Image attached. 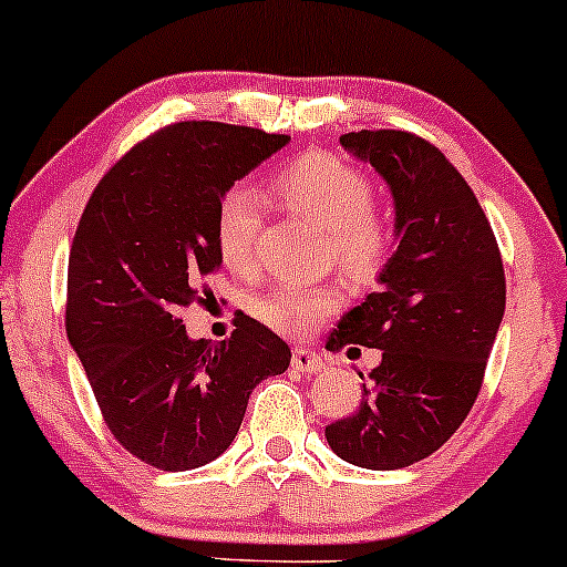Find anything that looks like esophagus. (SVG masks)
Returning a JSON list of instances; mask_svg holds the SVG:
<instances>
[{
  "mask_svg": "<svg viewBox=\"0 0 567 567\" xmlns=\"http://www.w3.org/2000/svg\"><path fill=\"white\" fill-rule=\"evenodd\" d=\"M291 367L297 369V372H305V374H313V372H321L323 367V359L318 355L316 351H310V348H295L291 351Z\"/></svg>",
  "mask_w": 567,
  "mask_h": 567,
  "instance_id": "1",
  "label": "esophagus"
}]
</instances>
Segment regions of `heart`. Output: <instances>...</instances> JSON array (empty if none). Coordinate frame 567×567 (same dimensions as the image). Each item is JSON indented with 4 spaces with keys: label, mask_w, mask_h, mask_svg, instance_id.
<instances>
[{
    "label": "heart",
    "mask_w": 567,
    "mask_h": 567,
    "mask_svg": "<svg viewBox=\"0 0 567 567\" xmlns=\"http://www.w3.org/2000/svg\"><path fill=\"white\" fill-rule=\"evenodd\" d=\"M270 187L284 208L327 230V259L348 281L372 284L391 262L396 227L372 206V182L353 163L323 150L305 152L272 176ZM257 200L246 189H230L216 208V249L235 276L257 270ZM337 308L334 286H272L251 302L254 316L286 337L310 334Z\"/></svg>",
    "instance_id": "obj_1"
}]
</instances>
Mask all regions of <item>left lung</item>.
I'll return each mask as SVG.
<instances>
[{"instance_id":"1","label":"left lung","mask_w":567,"mask_h":567,"mask_svg":"<svg viewBox=\"0 0 567 567\" xmlns=\"http://www.w3.org/2000/svg\"><path fill=\"white\" fill-rule=\"evenodd\" d=\"M340 144L391 184L399 246L380 291L327 342L383 351L369 372L374 388L327 425V442L353 466L391 472L436 453L472 412L506 308L504 259L472 187L434 144L391 128Z\"/></svg>"}]
</instances>
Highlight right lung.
<instances>
[{"label":"right lung","instance_id":"1","mask_svg":"<svg viewBox=\"0 0 567 567\" xmlns=\"http://www.w3.org/2000/svg\"><path fill=\"white\" fill-rule=\"evenodd\" d=\"M286 144L249 125H165L106 171L80 216L66 334L106 429L146 466L212 463L238 434L254 385L289 367V346L249 316L221 342L189 340L182 323L221 265V198Z\"/></svg>","mask_w":567,"mask_h":567}]
</instances>
